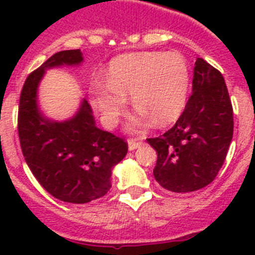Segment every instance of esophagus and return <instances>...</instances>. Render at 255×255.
Here are the masks:
<instances>
[{
    "label": "esophagus",
    "mask_w": 255,
    "mask_h": 255,
    "mask_svg": "<svg viewBox=\"0 0 255 255\" xmlns=\"http://www.w3.org/2000/svg\"><path fill=\"white\" fill-rule=\"evenodd\" d=\"M128 143H129V149L134 150L136 149V148L140 147L141 144H143V141L138 138H130L129 140H128Z\"/></svg>",
    "instance_id": "obj_1"
}]
</instances>
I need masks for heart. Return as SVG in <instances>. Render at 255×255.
<instances>
[{
  "instance_id": "1",
  "label": "heart",
  "mask_w": 255,
  "mask_h": 255,
  "mask_svg": "<svg viewBox=\"0 0 255 255\" xmlns=\"http://www.w3.org/2000/svg\"><path fill=\"white\" fill-rule=\"evenodd\" d=\"M190 84L188 62L176 52H134L114 58L107 79L94 78L91 101L101 120L114 128L131 96L138 111L128 129L140 131L153 125H167L181 115Z\"/></svg>"
}]
</instances>
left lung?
<instances>
[{"instance_id": "1", "label": "left lung", "mask_w": 255, "mask_h": 255, "mask_svg": "<svg viewBox=\"0 0 255 255\" xmlns=\"http://www.w3.org/2000/svg\"><path fill=\"white\" fill-rule=\"evenodd\" d=\"M233 134V105L224 76L198 58L184 112L163 135L147 139L157 152L154 179L173 193L204 188L222 167Z\"/></svg>"}]
</instances>
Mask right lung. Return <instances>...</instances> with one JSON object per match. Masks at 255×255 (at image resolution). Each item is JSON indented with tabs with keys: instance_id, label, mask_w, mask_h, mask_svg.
<instances>
[{
	"instance_id": "obj_1",
	"label": "right lung",
	"mask_w": 255,
	"mask_h": 255,
	"mask_svg": "<svg viewBox=\"0 0 255 255\" xmlns=\"http://www.w3.org/2000/svg\"><path fill=\"white\" fill-rule=\"evenodd\" d=\"M82 61L80 49L61 51L29 74L17 114L20 147L31 173L52 197L75 204L103 197L112 186V168L128 153L125 139L97 128L87 101L65 123L47 120L38 110L37 88L44 70Z\"/></svg>"
}]
</instances>
